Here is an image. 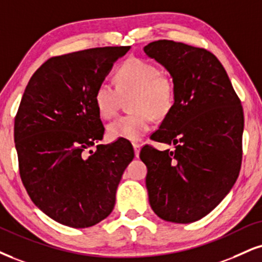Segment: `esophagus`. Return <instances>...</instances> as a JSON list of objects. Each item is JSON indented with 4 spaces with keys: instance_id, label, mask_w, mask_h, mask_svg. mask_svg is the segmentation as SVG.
<instances>
[{
    "instance_id": "esophagus-1",
    "label": "esophagus",
    "mask_w": 262,
    "mask_h": 262,
    "mask_svg": "<svg viewBox=\"0 0 262 262\" xmlns=\"http://www.w3.org/2000/svg\"><path fill=\"white\" fill-rule=\"evenodd\" d=\"M132 146H134V149H135V156H136V157L140 156L141 143H138V142H134V143H132Z\"/></svg>"
}]
</instances>
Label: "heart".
<instances>
[{"label": "heart", "mask_w": 262, "mask_h": 262, "mask_svg": "<svg viewBox=\"0 0 262 262\" xmlns=\"http://www.w3.org/2000/svg\"><path fill=\"white\" fill-rule=\"evenodd\" d=\"M115 85L103 81L97 86L95 104L99 115L111 119L119 111L121 97H130L131 113L108 125L112 140L138 141L153 126V114L161 118L172 108L175 85L170 76L160 73L157 66L140 58H130L115 73Z\"/></svg>", "instance_id": "obj_1"}]
</instances>
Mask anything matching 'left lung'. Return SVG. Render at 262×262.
<instances>
[{
	"label": "left lung",
	"mask_w": 262,
	"mask_h": 262,
	"mask_svg": "<svg viewBox=\"0 0 262 262\" xmlns=\"http://www.w3.org/2000/svg\"><path fill=\"white\" fill-rule=\"evenodd\" d=\"M166 68L175 102L151 140L175 150L141 149L149 204L163 220L190 224L220 204L238 179L244 116L225 68L205 48L159 40L143 48Z\"/></svg>",
	"instance_id": "8db88e82"
}]
</instances>
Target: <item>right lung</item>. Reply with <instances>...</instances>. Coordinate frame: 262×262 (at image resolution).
I'll return each mask as SVG.
<instances>
[{
	"label": "right lung",
	"mask_w": 262,
	"mask_h": 262,
	"mask_svg": "<svg viewBox=\"0 0 262 262\" xmlns=\"http://www.w3.org/2000/svg\"><path fill=\"white\" fill-rule=\"evenodd\" d=\"M130 46L52 57L31 76L14 119L19 173L32 203L59 224L95 226L113 211L132 144H98L104 126L95 91Z\"/></svg>",
	"instance_id": "add662e5"
}]
</instances>
